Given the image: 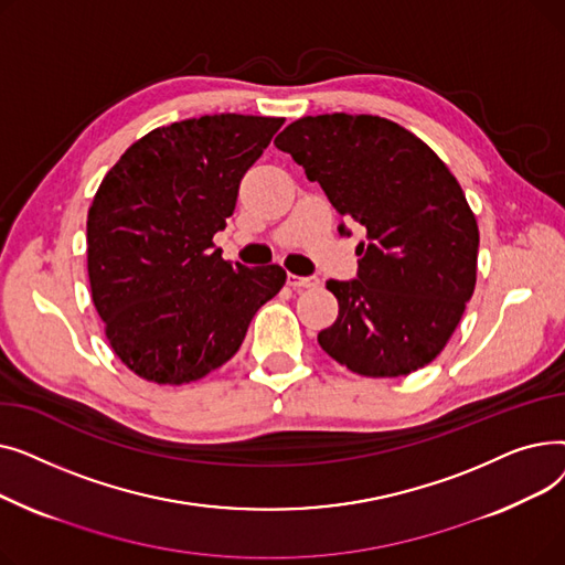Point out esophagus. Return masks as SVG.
Segmentation results:
<instances>
[{
  "label": "esophagus",
  "instance_id": "esophagus-1",
  "mask_svg": "<svg viewBox=\"0 0 565 565\" xmlns=\"http://www.w3.org/2000/svg\"><path fill=\"white\" fill-rule=\"evenodd\" d=\"M320 284L318 277H298V275H288V286H292L295 290H305V288H316Z\"/></svg>",
  "mask_w": 565,
  "mask_h": 565
}]
</instances>
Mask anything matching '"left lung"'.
Masks as SVG:
<instances>
[{
  "label": "left lung",
  "instance_id": "left-lung-1",
  "mask_svg": "<svg viewBox=\"0 0 565 565\" xmlns=\"http://www.w3.org/2000/svg\"><path fill=\"white\" fill-rule=\"evenodd\" d=\"M275 146L366 228L358 277L328 281L339 318L320 348L369 377L430 364L477 286L479 226L454 173L419 137L371 114L307 116ZM339 233L350 228L341 222Z\"/></svg>",
  "mask_w": 565,
  "mask_h": 565
}]
</instances>
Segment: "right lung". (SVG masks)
Returning <instances> with one entry per match:
<instances>
[{
	"instance_id": "1",
	"label": "right lung",
	"mask_w": 565,
	"mask_h": 565,
	"mask_svg": "<svg viewBox=\"0 0 565 565\" xmlns=\"http://www.w3.org/2000/svg\"><path fill=\"white\" fill-rule=\"evenodd\" d=\"M281 126L185 118L135 141L103 178L86 222L88 281L114 352L139 377L183 384L220 369L286 284L279 265H233L213 245Z\"/></svg>"
}]
</instances>
